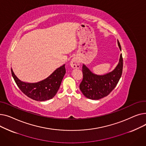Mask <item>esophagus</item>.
<instances>
[{"label":"esophagus","instance_id":"obj_1","mask_svg":"<svg viewBox=\"0 0 146 146\" xmlns=\"http://www.w3.org/2000/svg\"><path fill=\"white\" fill-rule=\"evenodd\" d=\"M79 61L78 60V58L73 57L70 61V66H72V67L74 68H79Z\"/></svg>","mask_w":146,"mask_h":146}]
</instances>
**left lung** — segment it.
<instances>
[{"label":"left lung","mask_w":146,"mask_h":146,"mask_svg":"<svg viewBox=\"0 0 146 146\" xmlns=\"http://www.w3.org/2000/svg\"><path fill=\"white\" fill-rule=\"evenodd\" d=\"M119 48L121 51V45L118 41ZM123 59L122 54L120 55L118 65L114 70L104 75L94 74L85 66L83 65V79L80 84V89L86 98L98 100L108 96L116 87L122 73Z\"/></svg>","instance_id":"left-lung-1"}]
</instances>
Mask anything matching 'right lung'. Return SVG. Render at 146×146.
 Here are the masks:
<instances>
[{"mask_svg":"<svg viewBox=\"0 0 146 146\" xmlns=\"http://www.w3.org/2000/svg\"><path fill=\"white\" fill-rule=\"evenodd\" d=\"M12 77L20 90L28 97L37 101L49 100L54 96L66 73L65 64L57 68L45 79L37 83H29L21 81L11 68Z\"/></svg>","mask_w":146,"mask_h":146,"instance_id":"add662e5","label":"right lung"}]
</instances>
